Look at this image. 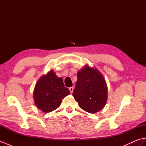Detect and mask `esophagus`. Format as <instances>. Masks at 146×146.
Masks as SVG:
<instances>
[{
  "mask_svg": "<svg viewBox=\"0 0 146 146\" xmlns=\"http://www.w3.org/2000/svg\"><path fill=\"white\" fill-rule=\"evenodd\" d=\"M69 90H70V93H71V94H72L73 92L74 88L73 87V86H72V87H70V88H69Z\"/></svg>",
  "mask_w": 146,
  "mask_h": 146,
  "instance_id": "obj_1",
  "label": "esophagus"
}]
</instances>
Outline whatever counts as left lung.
Here are the masks:
<instances>
[{
    "label": "left lung",
    "instance_id": "8db88e82",
    "mask_svg": "<svg viewBox=\"0 0 146 146\" xmlns=\"http://www.w3.org/2000/svg\"><path fill=\"white\" fill-rule=\"evenodd\" d=\"M73 96L78 105L88 113L102 110L107 100V86L103 75L98 70L85 65L77 73Z\"/></svg>",
    "mask_w": 146,
    "mask_h": 146
}]
</instances>
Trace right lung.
<instances>
[{
    "mask_svg": "<svg viewBox=\"0 0 146 146\" xmlns=\"http://www.w3.org/2000/svg\"><path fill=\"white\" fill-rule=\"evenodd\" d=\"M70 94L63 78H59L53 70H51L39 79L34 90L33 98L36 106L48 113L60 107L62 99Z\"/></svg>",
    "mask_w": 146,
    "mask_h": 146,
    "instance_id": "obj_1",
    "label": "right lung"
}]
</instances>
